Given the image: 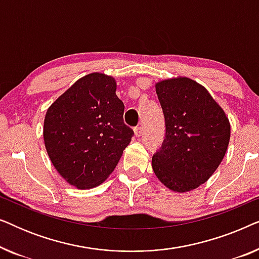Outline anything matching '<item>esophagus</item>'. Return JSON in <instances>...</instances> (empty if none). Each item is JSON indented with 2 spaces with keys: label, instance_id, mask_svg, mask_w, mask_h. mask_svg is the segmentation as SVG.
<instances>
[{
  "label": "esophagus",
  "instance_id": "obj_1",
  "mask_svg": "<svg viewBox=\"0 0 259 259\" xmlns=\"http://www.w3.org/2000/svg\"><path fill=\"white\" fill-rule=\"evenodd\" d=\"M143 128H141L140 126H138V127H136V128H134V134H136L137 137H141V134H143Z\"/></svg>",
  "mask_w": 259,
  "mask_h": 259
}]
</instances>
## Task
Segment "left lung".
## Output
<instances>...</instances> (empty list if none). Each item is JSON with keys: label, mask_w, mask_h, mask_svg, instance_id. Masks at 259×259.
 <instances>
[{"label": "left lung", "mask_w": 259, "mask_h": 259, "mask_svg": "<svg viewBox=\"0 0 259 259\" xmlns=\"http://www.w3.org/2000/svg\"><path fill=\"white\" fill-rule=\"evenodd\" d=\"M155 92L166 133L152 168L171 191H192L207 182L224 158L230 121L206 88L189 77L159 81Z\"/></svg>", "instance_id": "obj_1"}]
</instances>
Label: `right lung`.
<instances>
[{"label": "right lung", "mask_w": 259, "mask_h": 259, "mask_svg": "<svg viewBox=\"0 0 259 259\" xmlns=\"http://www.w3.org/2000/svg\"><path fill=\"white\" fill-rule=\"evenodd\" d=\"M114 77L91 73L47 109L44 140L56 171L80 190L93 189L114 171L133 130L123 122Z\"/></svg>", "instance_id": "right-lung-1"}]
</instances>
